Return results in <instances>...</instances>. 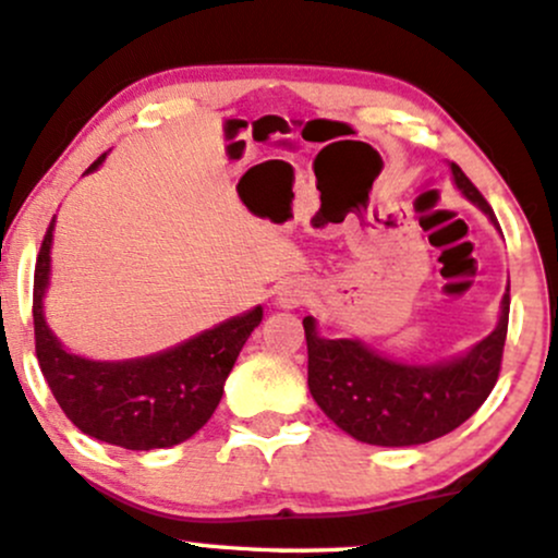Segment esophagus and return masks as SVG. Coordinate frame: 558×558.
<instances>
[{
  "label": "esophagus",
  "mask_w": 558,
  "mask_h": 558,
  "mask_svg": "<svg viewBox=\"0 0 558 558\" xmlns=\"http://www.w3.org/2000/svg\"><path fill=\"white\" fill-rule=\"evenodd\" d=\"M306 301V291H303V288H288V291H283L280 293V306L283 308H295V306H301V303Z\"/></svg>",
  "instance_id": "esophagus-1"
}]
</instances>
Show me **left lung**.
<instances>
[{
    "instance_id": "left-lung-1",
    "label": "left lung",
    "mask_w": 558,
    "mask_h": 558,
    "mask_svg": "<svg viewBox=\"0 0 558 558\" xmlns=\"http://www.w3.org/2000/svg\"><path fill=\"white\" fill-rule=\"evenodd\" d=\"M456 187L497 223L489 203L463 169L450 165ZM510 319V286L492 335L466 355L437 365H407L357 340H324L314 316L303 319L308 391L337 427L361 442L386 448L422 446L453 433L495 389Z\"/></svg>"
}]
</instances>
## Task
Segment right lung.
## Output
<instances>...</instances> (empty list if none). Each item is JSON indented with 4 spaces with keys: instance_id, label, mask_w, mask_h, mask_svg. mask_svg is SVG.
I'll return each mask as SVG.
<instances>
[{
    "instance_id": "obj_1",
    "label": "right lung",
    "mask_w": 558,
    "mask_h": 558,
    "mask_svg": "<svg viewBox=\"0 0 558 558\" xmlns=\"http://www.w3.org/2000/svg\"><path fill=\"white\" fill-rule=\"evenodd\" d=\"M105 154L87 172L102 165ZM53 221L40 244L33 280L35 355L56 401L95 440L129 450L172 448L193 437L216 412L246 337L263 322V306L193 340L136 361H89L56 340L44 316L51 272Z\"/></svg>"
}]
</instances>
